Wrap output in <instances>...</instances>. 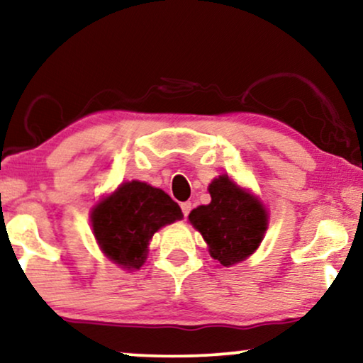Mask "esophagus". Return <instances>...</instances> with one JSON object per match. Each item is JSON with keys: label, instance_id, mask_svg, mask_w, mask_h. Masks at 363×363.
I'll return each mask as SVG.
<instances>
[{"label": "esophagus", "instance_id": "34e87169", "mask_svg": "<svg viewBox=\"0 0 363 363\" xmlns=\"http://www.w3.org/2000/svg\"><path fill=\"white\" fill-rule=\"evenodd\" d=\"M182 211H183V216H188L190 215V211H191V203L190 201H185V203H182Z\"/></svg>", "mask_w": 363, "mask_h": 363}]
</instances>
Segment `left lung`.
<instances>
[{
    "instance_id": "8db88e82",
    "label": "left lung",
    "mask_w": 363,
    "mask_h": 363,
    "mask_svg": "<svg viewBox=\"0 0 363 363\" xmlns=\"http://www.w3.org/2000/svg\"><path fill=\"white\" fill-rule=\"evenodd\" d=\"M208 191L210 205L195 208L188 220L201 233L213 259L225 267L235 266L261 245L269 216L255 195L228 175L215 178Z\"/></svg>"
}]
</instances>
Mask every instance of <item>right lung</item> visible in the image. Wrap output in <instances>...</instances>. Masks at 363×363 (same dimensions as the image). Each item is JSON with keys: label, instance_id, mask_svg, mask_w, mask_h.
<instances>
[{"label": "right lung", "instance_id": "obj_1", "mask_svg": "<svg viewBox=\"0 0 363 363\" xmlns=\"http://www.w3.org/2000/svg\"><path fill=\"white\" fill-rule=\"evenodd\" d=\"M180 206L160 188L143 182L122 183L91 211L94 236L108 259L123 269H140L152 236L182 220Z\"/></svg>", "mask_w": 363, "mask_h": 363}]
</instances>
